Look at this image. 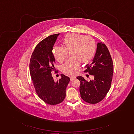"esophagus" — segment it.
Returning a JSON list of instances; mask_svg holds the SVG:
<instances>
[{
	"label": "esophagus",
	"instance_id": "obj_1",
	"mask_svg": "<svg viewBox=\"0 0 134 134\" xmlns=\"http://www.w3.org/2000/svg\"><path fill=\"white\" fill-rule=\"evenodd\" d=\"M75 78V76L72 75V76H70V80H71V81H73Z\"/></svg>",
	"mask_w": 134,
	"mask_h": 134
}]
</instances>
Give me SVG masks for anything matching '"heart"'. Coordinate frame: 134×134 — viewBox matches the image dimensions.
Listing matches in <instances>:
<instances>
[{"label":"heart","mask_w":134,"mask_h":134,"mask_svg":"<svg viewBox=\"0 0 134 134\" xmlns=\"http://www.w3.org/2000/svg\"><path fill=\"white\" fill-rule=\"evenodd\" d=\"M63 47L56 46L52 49V54L59 63L66 59L68 52L72 58L67 60L61 67L62 71L67 74H76L81 62L87 63L94 57L97 50L95 41L85 35L69 34L62 40Z\"/></svg>","instance_id":"heart-1"}]
</instances>
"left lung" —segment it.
<instances>
[{"label": "left lung", "instance_id": "left-lung-1", "mask_svg": "<svg viewBox=\"0 0 134 134\" xmlns=\"http://www.w3.org/2000/svg\"><path fill=\"white\" fill-rule=\"evenodd\" d=\"M86 68L84 72L93 75L94 79L87 81L81 76L76 77L81 83V97L87 103L96 104L102 101L108 92L114 72L112 59L104 43H98L94 57Z\"/></svg>", "mask_w": 134, "mask_h": 134}]
</instances>
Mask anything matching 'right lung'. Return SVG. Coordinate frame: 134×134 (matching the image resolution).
Returning <instances> with one entry per match:
<instances>
[{
	"instance_id": "1",
	"label": "right lung",
	"mask_w": 134,
	"mask_h": 134,
	"mask_svg": "<svg viewBox=\"0 0 134 134\" xmlns=\"http://www.w3.org/2000/svg\"><path fill=\"white\" fill-rule=\"evenodd\" d=\"M60 33L53 34L42 41L35 48L30 59V73L38 96L47 104L54 105L63 102L66 97L68 76L61 74L54 82L52 72L55 70V59L52 51Z\"/></svg>"
}]
</instances>
